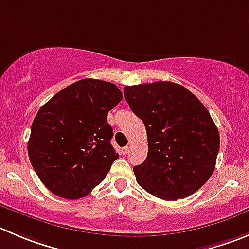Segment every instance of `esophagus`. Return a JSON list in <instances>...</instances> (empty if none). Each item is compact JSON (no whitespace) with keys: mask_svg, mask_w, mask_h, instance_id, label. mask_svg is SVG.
Masks as SVG:
<instances>
[{"mask_svg":"<svg viewBox=\"0 0 249 249\" xmlns=\"http://www.w3.org/2000/svg\"><path fill=\"white\" fill-rule=\"evenodd\" d=\"M121 151H122L123 155H127V154L129 153V148H128V146H124V148H122V150H121Z\"/></svg>","mask_w":249,"mask_h":249,"instance_id":"34e87169","label":"esophagus"}]
</instances>
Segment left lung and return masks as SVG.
<instances>
[{"label":"left lung","mask_w":249,"mask_h":249,"mask_svg":"<svg viewBox=\"0 0 249 249\" xmlns=\"http://www.w3.org/2000/svg\"><path fill=\"white\" fill-rule=\"evenodd\" d=\"M123 93L148 136L145 161L133 167L139 186L165 200L197 192L214 172L220 148L209 111L188 89L172 82L128 85Z\"/></svg>","instance_id":"obj_1"}]
</instances>
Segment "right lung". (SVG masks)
I'll use <instances>...</instances> for the list:
<instances>
[{
	"label": "right lung",
	"instance_id": "1",
	"mask_svg": "<svg viewBox=\"0 0 249 249\" xmlns=\"http://www.w3.org/2000/svg\"><path fill=\"white\" fill-rule=\"evenodd\" d=\"M115 84L78 80L52 96L35 116L28 154L40 181L53 194L79 199L105 179L118 154L107 113L121 100Z\"/></svg>",
	"mask_w": 249,
	"mask_h": 249
}]
</instances>
